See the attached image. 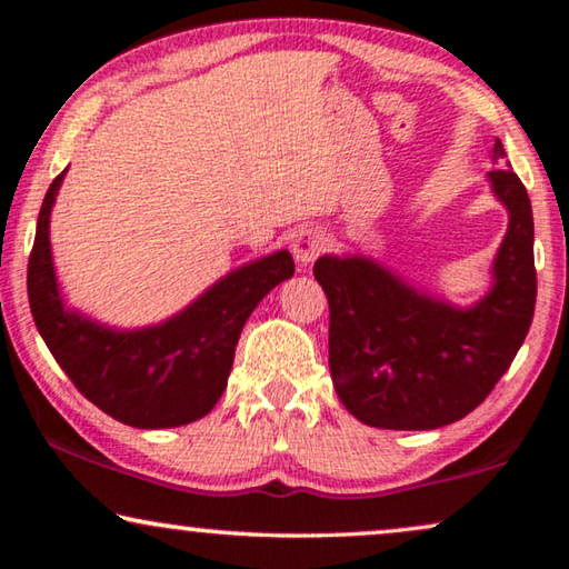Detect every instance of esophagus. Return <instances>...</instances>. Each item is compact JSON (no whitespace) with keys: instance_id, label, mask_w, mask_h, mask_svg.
Listing matches in <instances>:
<instances>
[{"instance_id":"esophagus-1","label":"esophagus","mask_w":569,"mask_h":569,"mask_svg":"<svg viewBox=\"0 0 569 569\" xmlns=\"http://www.w3.org/2000/svg\"><path fill=\"white\" fill-rule=\"evenodd\" d=\"M326 248H329V238H326L321 230H303V233H298L293 240V256L296 261L303 266L313 263Z\"/></svg>"}]
</instances>
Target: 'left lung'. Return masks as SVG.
I'll list each match as a JSON object with an SVG mask.
<instances>
[{
  "label": "left lung",
  "instance_id": "left-lung-1",
  "mask_svg": "<svg viewBox=\"0 0 569 569\" xmlns=\"http://www.w3.org/2000/svg\"><path fill=\"white\" fill-rule=\"evenodd\" d=\"M502 158L497 140L492 160ZM489 180L509 210V230L492 293L469 311L413 293L366 258L323 256L313 266L329 298L333 387L369 427L421 431L467 417L505 377L532 326V206L512 168L489 170Z\"/></svg>",
  "mask_w": 569,
  "mask_h": 569
}]
</instances>
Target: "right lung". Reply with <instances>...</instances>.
Returning <instances> with one entry per match:
<instances>
[{"mask_svg":"<svg viewBox=\"0 0 569 569\" xmlns=\"http://www.w3.org/2000/svg\"><path fill=\"white\" fill-rule=\"evenodd\" d=\"M52 180L37 218L27 266L37 331L74 389L112 419L138 429H166L198 421L216 407L233 366L238 336L250 311L296 266L288 250L238 268L176 319L146 331H110L64 311L50 253Z\"/></svg>","mask_w":569,"mask_h":569,"instance_id":"right-lung-1","label":"right lung"}]
</instances>
